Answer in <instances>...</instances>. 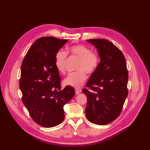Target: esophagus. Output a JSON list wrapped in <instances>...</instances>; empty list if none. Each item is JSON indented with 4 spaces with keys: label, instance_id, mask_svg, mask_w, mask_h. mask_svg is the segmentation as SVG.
Here are the masks:
<instances>
[{
    "label": "esophagus",
    "instance_id": "esophagus-1",
    "mask_svg": "<svg viewBox=\"0 0 150 150\" xmlns=\"http://www.w3.org/2000/svg\"><path fill=\"white\" fill-rule=\"evenodd\" d=\"M81 92V89H76L75 90V93H76V94H79Z\"/></svg>",
    "mask_w": 150,
    "mask_h": 150
}]
</instances>
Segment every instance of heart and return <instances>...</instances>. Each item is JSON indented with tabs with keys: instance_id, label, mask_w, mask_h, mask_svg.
I'll return each mask as SVG.
<instances>
[{
	"instance_id": "b5f03b06",
	"label": "heart",
	"mask_w": 150,
	"mask_h": 150,
	"mask_svg": "<svg viewBox=\"0 0 150 150\" xmlns=\"http://www.w3.org/2000/svg\"><path fill=\"white\" fill-rule=\"evenodd\" d=\"M67 54L78 57L79 61L76 66V71L70 73L64 80V84L75 88H79L87 78L86 72L92 74L97 70L101 59L96 52H91V49L83 44H74L67 47L66 51H58L54 57V64L59 72L66 73V62Z\"/></svg>"
}]
</instances>
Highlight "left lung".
<instances>
[{
    "label": "left lung",
    "mask_w": 150,
    "mask_h": 150,
    "mask_svg": "<svg viewBox=\"0 0 150 150\" xmlns=\"http://www.w3.org/2000/svg\"><path fill=\"white\" fill-rule=\"evenodd\" d=\"M98 49L101 58L83 93L88 98L86 115L93 123L105 125L115 120L128 96V71L123 54L104 39L87 40Z\"/></svg>",
    "instance_id": "obj_1"
}]
</instances>
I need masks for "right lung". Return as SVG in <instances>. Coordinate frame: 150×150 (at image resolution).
Segmentation results:
<instances>
[{"label":"right lung","mask_w":150,"mask_h":150,"mask_svg":"<svg viewBox=\"0 0 150 150\" xmlns=\"http://www.w3.org/2000/svg\"><path fill=\"white\" fill-rule=\"evenodd\" d=\"M67 39L43 37L29 48L21 66L19 87L22 101L30 117L45 128L56 126L64 119V104L75 94L67 86L61 89V77L54 64L56 54Z\"/></svg>","instance_id":"right-lung-1"}]
</instances>
